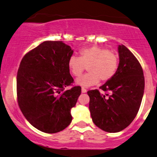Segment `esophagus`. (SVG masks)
<instances>
[{"label":"esophagus","mask_w":157,"mask_h":157,"mask_svg":"<svg viewBox=\"0 0 157 157\" xmlns=\"http://www.w3.org/2000/svg\"><path fill=\"white\" fill-rule=\"evenodd\" d=\"M87 91V90L85 89L84 87H82V93H86Z\"/></svg>","instance_id":"obj_1"}]
</instances>
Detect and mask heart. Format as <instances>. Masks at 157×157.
Here are the masks:
<instances>
[{
  "mask_svg": "<svg viewBox=\"0 0 157 157\" xmlns=\"http://www.w3.org/2000/svg\"><path fill=\"white\" fill-rule=\"evenodd\" d=\"M87 66L88 72L76 80L80 86H88L98 83L100 80L107 82L114 76L119 67V57L107 48L93 46L81 48L79 57L71 56L68 60L70 72L75 77L82 75Z\"/></svg>",
  "mask_w": 157,
  "mask_h": 157,
  "instance_id": "obj_1",
  "label": "heart"
}]
</instances>
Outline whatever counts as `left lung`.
I'll return each instance as SVG.
<instances>
[{"label": "left lung", "instance_id": "1", "mask_svg": "<svg viewBox=\"0 0 157 157\" xmlns=\"http://www.w3.org/2000/svg\"><path fill=\"white\" fill-rule=\"evenodd\" d=\"M120 63L111 80L87 92L94 123L102 130L116 133L127 128L137 114L145 89L143 70L136 57L124 45L118 47Z\"/></svg>", "mask_w": 157, "mask_h": 157}]
</instances>
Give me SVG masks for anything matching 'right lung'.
<instances>
[{"instance_id": "obj_1", "label": "right lung", "mask_w": 157, "mask_h": 157, "mask_svg": "<svg viewBox=\"0 0 157 157\" xmlns=\"http://www.w3.org/2000/svg\"><path fill=\"white\" fill-rule=\"evenodd\" d=\"M73 50L63 41H45L27 52L17 75V103L29 122L48 134L59 132L72 120L81 87L72 86L68 60Z\"/></svg>"}]
</instances>
